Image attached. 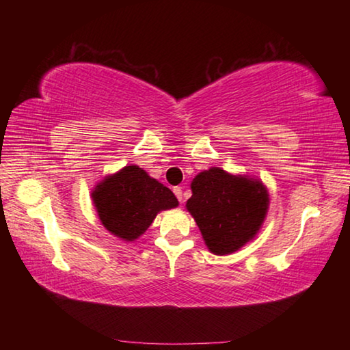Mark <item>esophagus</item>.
<instances>
[{
    "mask_svg": "<svg viewBox=\"0 0 350 350\" xmlns=\"http://www.w3.org/2000/svg\"><path fill=\"white\" fill-rule=\"evenodd\" d=\"M173 191H174V194H176V198L179 199V202H183V193H182V188H180V187H176V188L173 189Z\"/></svg>",
    "mask_w": 350,
    "mask_h": 350,
    "instance_id": "obj_1",
    "label": "esophagus"
}]
</instances>
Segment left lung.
Here are the masks:
<instances>
[{
	"label": "left lung",
	"mask_w": 350,
	"mask_h": 350,
	"mask_svg": "<svg viewBox=\"0 0 350 350\" xmlns=\"http://www.w3.org/2000/svg\"><path fill=\"white\" fill-rule=\"evenodd\" d=\"M187 210L215 254L239 250L259 232L269 210V193L262 182L230 174L211 167L194 177Z\"/></svg>",
	"instance_id": "1"
}]
</instances>
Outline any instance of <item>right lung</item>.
Instances as JSON below:
<instances>
[{
	"mask_svg": "<svg viewBox=\"0 0 350 350\" xmlns=\"http://www.w3.org/2000/svg\"><path fill=\"white\" fill-rule=\"evenodd\" d=\"M91 196L103 227L128 242L144 234L159 211L179 205L170 188L137 165L106 176Z\"/></svg>",
	"mask_w": 350,
	"mask_h": 350,
	"instance_id": "1",
	"label": "right lung"
}]
</instances>
